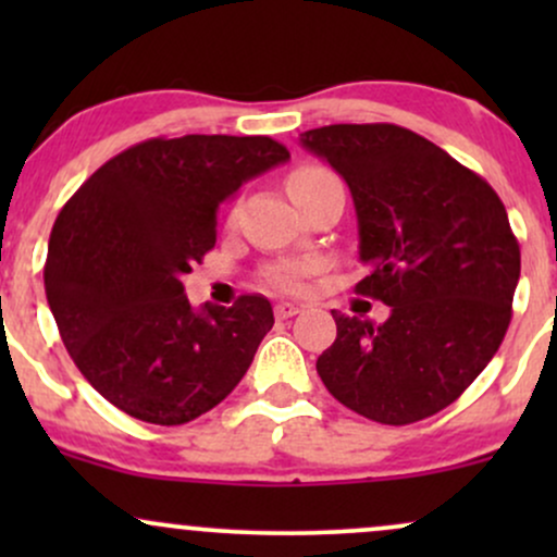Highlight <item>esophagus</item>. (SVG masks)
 I'll list each match as a JSON object with an SVG mask.
<instances>
[{
	"instance_id": "obj_1",
	"label": "esophagus",
	"mask_w": 557,
	"mask_h": 557,
	"mask_svg": "<svg viewBox=\"0 0 557 557\" xmlns=\"http://www.w3.org/2000/svg\"><path fill=\"white\" fill-rule=\"evenodd\" d=\"M296 314H300V306H296V304H287V300H283V304L274 306V317L277 319H290Z\"/></svg>"
}]
</instances>
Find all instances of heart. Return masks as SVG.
I'll use <instances>...</instances> for the list:
<instances>
[{
	"label": "heart",
	"instance_id": "obj_1",
	"mask_svg": "<svg viewBox=\"0 0 557 557\" xmlns=\"http://www.w3.org/2000/svg\"><path fill=\"white\" fill-rule=\"evenodd\" d=\"M324 177H332V172L324 168H314V164H306V168H298L290 177H287V190L298 188V185L324 181ZM306 272H309V267L306 264H280L274 267V270H270L267 280H270V285L280 287V290H298V287L304 285Z\"/></svg>",
	"mask_w": 557,
	"mask_h": 557
}]
</instances>
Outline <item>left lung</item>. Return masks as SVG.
<instances>
[{
    "instance_id": "left-lung-1",
    "label": "left lung",
    "mask_w": 557,
    "mask_h": 557,
    "mask_svg": "<svg viewBox=\"0 0 557 557\" xmlns=\"http://www.w3.org/2000/svg\"><path fill=\"white\" fill-rule=\"evenodd\" d=\"M300 146L348 183L369 267L356 293L389 306L380 324L332 311L337 337L317 359L324 387L380 424L443 411L510 324L521 251L500 196L398 125H324Z\"/></svg>"
}]
</instances>
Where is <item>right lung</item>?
<instances>
[{
	"mask_svg": "<svg viewBox=\"0 0 557 557\" xmlns=\"http://www.w3.org/2000/svg\"><path fill=\"white\" fill-rule=\"evenodd\" d=\"M290 159L267 136L151 138L75 190L49 235L44 287L81 374L127 417L175 426L233 393L274 314L185 298L183 274L216 243V209Z\"/></svg>",
	"mask_w": 557,
	"mask_h": 557,
	"instance_id": "add662e5",
	"label": "right lung"
}]
</instances>
